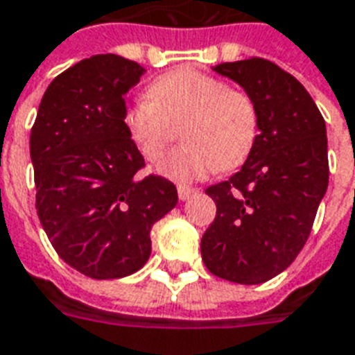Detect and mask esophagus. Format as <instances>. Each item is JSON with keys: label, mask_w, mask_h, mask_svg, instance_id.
<instances>
[{"label": "esophagus", "mask_w": 355, "mask_h": 355, "mask_svg": "<svg viewBox=\"0 0 355 355\" xmlns=\"http://www.w3.org/2000/svg\"><path fill=\"white\" fill-rule=\"evenodd\" d=\"M177 191H178V199H180V201H186V199H190V196L196 193L193 188H186V186H178Z\"/></svg>", "instance_id": "esophagus-1"}]
</instances>
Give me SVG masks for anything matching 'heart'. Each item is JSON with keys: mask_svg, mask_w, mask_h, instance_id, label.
Returning <instances> with one entry per match:
<instances>
[{"mask_svg": "<svg viewBox=\"0 0 355 355\" xmlns=\"http://www.w3.org/2000/svg\"><path fill=\"white\" fill-rule=\"evenodd\" d=\"M122 122L146 162L157 159L180 135L184 144L156 165L159 177L177 184L201 180L216 169H237L259 137L254 97L190 67L157 77L148 86V99L125 107Z\"/></svg>", "mask_w": 355, "mask_h": 355, "instance_id": "heart-1", "label": "heart"}]
</instances>
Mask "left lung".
<instances>
[{"label":"left lung","instance_id":"obj_1","mask_svg":"<svg viewBox=\"0 0 355 355\" xmlns=\"http://www.w3.org/2000/svg\"><path fill=\"white\" fill-rule=\"evenodd\" d=\"M258 105L259 137L230 180L207 188L216 218L201 239L207 269L237 284H261L303 250L329 182L325 120L311 94L263 58L214 65Z\"/></svg>","mask_w":355,"mask_h":355}]
</instances>
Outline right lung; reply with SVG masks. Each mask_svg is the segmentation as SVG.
Returning a JSON list of instances; mask_svg holds the SVG:
<instances>
[{
  "instance_id": "obj_1",
  "label": "right lung",
  "mask_w": 355,
  "mask_h": 355,
  "mask_svg": "<svg viewBox=\"0 0 355 355\" xmlns=\"http://www.w3.org/2000/svg\"><path fill=\"white\" fill-rule=\"evenodd\" d=\"M144 69L96 54L58 75L31 128L35 209L58 256L96 280L128 277L150 258V230L177 205L167 178H139L124 96Z\"/></svg>"
}]
</instances>
